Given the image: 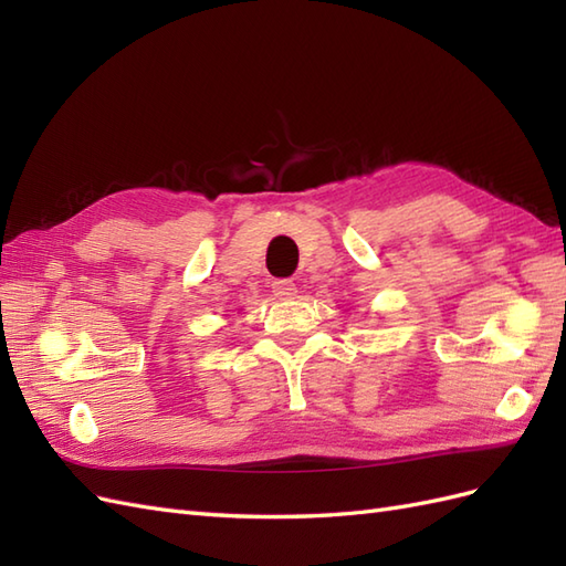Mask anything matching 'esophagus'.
Segmentation results:
<instances>
[{
    "label": "esophagus",
    "mask_w": 566,
    "mask_h": 566,
    "mask_svg": "<svg viewBox=\"0 0 566 566\" xmlns=\"http://www.w3.org/2000/svg\"><path fill=\"white\" fill-rule=\"evenodd\" d=\"M272 294L277 298H294L296 296V284L292 280H274L272 282Z\"/></svg>",
    "instance_id": "obj_1"
}]
</instances>
